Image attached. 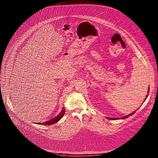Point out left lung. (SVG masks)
<instances>
[{
    "label": "left lung",
    "instance_id": "left-lung-1",
    "mask_svg": "<svg viewBox=\"0 0 158 158\" xmlns=\"http://www.w3.org/2000/svg\"><path fill=\"white\" fill-rule=\"evenodd\" d=\"M149 91H150V89L148 88V93H149ZM147 97H148V95H147L146 96V98H145V99L147 98ZM135 112V111H134V112H132V113H131L130 114H129V115H126V116H125V117H122V118H109V117H106L107 119H109V120H119V119H125V118H128L129 116H131V115H132Z\"/></svg>",
    "mask_w": 158,
    "mask_h": 158
}]
</instances>
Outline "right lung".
<instances>
[{
	"instance_id": "add662e5",
	"label": "right lung",
	"mask_w": 158,
	"mask_h": 158,
	"mask_svg": "<svg viewBox=\"0 0 158 158\" xmlns=\"http://www.w3.org/2000/svg\"><path fill=\"white\" fill-rule=\"evenodd\" d=\"M64 112H65V110H64V109H63L61 111V112H60L57 117H54V118H52V119H51L50 120L47 121V122H44V123H38V125H41V124H42V125H51L54 124V123L58 122L63 117V116L64 115Z\"/></svg>"
}]
</instances>
